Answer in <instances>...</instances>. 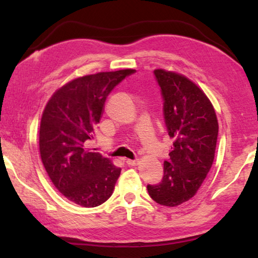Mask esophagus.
<instances>
[{
    "instance_id": "esophagus-1",
    "label": "esophagus",
    "mask_w": 258,
    "mask_h": 258,
    "mask_svg": "<svg viewBox=\"0 0 258 258\" xmlns=\"http://www.w3.org/2000/svg\"><path fill=\"white\" fill-rule=\"evenodd\" d=\"M126 164L128 166H135L138 164V160H126Z\"/></svg>"
}]
</instances>
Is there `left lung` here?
<instances>
[{
    "mask_svg": "<svg viewBox=\"0 0 258 258\" xmlns=\"http://www.w3.org/2000/svg\"><path fill=\"white\" fill-rule=\"evenodd\" d=\"M154 75L173 147L162 180L147 185V190L158 204L173 207L191 199L206 178L215 156L218 123L211 101L190 80L162 69Z\"/></svg>",
    "mask_w": 258,
    "mask_h": 258,
    "instance_id": "1",
    "label": "left lung"
}]
</instances>
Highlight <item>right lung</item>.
<instances>
[{
  "instance_id": "right-lung-1",
  "label": "right lung",
  "mask_w": 258,
  "mask_h": 258,
  "mask_svg": "<svg viewBox=\"0 0 258 258\" xmlns=\"http://www.w3.org/2000/svg\"><path fill=\"white\" fill-rule=\"evenodd\" d=\"M135 70L82 76L47 102L40 126V153L54 186L71 202L95 207L111 197L120 168L86 149L109 93Z\"/></svg>"
}]
</instances>
